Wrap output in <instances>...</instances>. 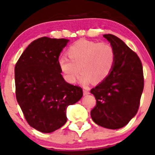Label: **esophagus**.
<instances>
[{"label":"esophagus","mask_w":155,"mask_h":155,"mask_svg":"<svg viewBox=\"0 0 155 155\" xmlns=\"http://www.w3.org/2000/svg\"><path fill=\"white\" fill-rule=\"evenodd\" d=\"M83 94H85V95H87V94H90V91H89L88 89L84 88V89H83Z\"/></svg>","instance_id":"esophagus-1"}]
</instances>
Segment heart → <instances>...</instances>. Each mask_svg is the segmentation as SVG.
I'll return each mask as SVG.
<instances>
[{
  "label": "heart",
  "instance_id": "heart-1",
  "mask_svg": "<svg viewBox=\"0 0 155 155\" xmlns=\"http://www.w3.org/2000/svg\"><path fill=\"white\" fill-rule=\"evenodd\" d=\"M68 58L62 55L58 58V66L65 80L74 83L82 72L80 82L87 85L92 80L101 82L110 74L115 60L114 48L105 42L79 40L68 49Z\"/></svg>",
  "mask_w": 155,
  "mask_h": 155
}]
</instances>
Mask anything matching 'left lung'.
Instances as JSON below:
<instances>
[{
    "instance_id": "1",
    "label": "left lung",
    "mask_w": 155,
    "mask_h": 155,
    "mask_svg": "<svg viewBox=\"0 0 155 155\" xmlns=\"http://www.w3.org/2000/svg\"><path fill=\"white\" fill-rule=\"evenodd\" d=\"M104 37L113 47L115 60L109 76L91 90L97 103L91 116L98 125L119 129L138 112L144 88L143 65L137 53L121 39L112 34Z\"/></svg>"
}]
</instances>
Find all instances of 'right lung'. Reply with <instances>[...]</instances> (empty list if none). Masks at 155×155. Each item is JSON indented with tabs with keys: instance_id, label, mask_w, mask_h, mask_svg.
Instances as JSON below:
<instances>
[{
	"instance_id": "add662e5",
	"label": "right lung",
	"mask_w": 155,
	"mask_h": 155,
	"mask_svg": "<svg viewBox=\"0 0 155 155\" xmlns=\"http://www.w3.org/2000/svg\"><path fill=\"white\" fill-rule=\"evenodd\" d=\"M67 39L43 37L34 40L15 66V96L30 126L51 133L67 122V108L82 98V87L61 74L58 58Z\"/></svg>"
}]
</instances>
